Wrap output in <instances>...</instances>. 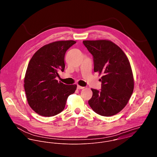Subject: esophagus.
<instances>
[{
  "label": "esophagus",
  "mask_w": 157,
  "mask_h": 157,
  "mask_svg": "<svg viewBox=\"0 0 157 157\" xmlns=\"http://www.w3.org/2000/svg\"><path fill=\"white\" fill-rule=\"evenodd\" d=\"M84 88H85V87H83V86L77 85V89H78V90H82V89H84Z\"/></svg>",
  "instance_id": "34e87169"
}]
</instances>
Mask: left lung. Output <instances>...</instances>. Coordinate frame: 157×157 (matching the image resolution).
I'll use <instances>...</instances> for the list:
<instances>
[{
	"label": "left lung",
	"mask_w": 157,
	"mask_h": 157,
	"mask_svg": "<svg viewBox=\"0 0 157 157\" xmlns=\"http://www.w3.org/2000/svg\"><path fill=\"white\" fill-rule=\"evenodd\" d=\"M93 56L94 72L103 74L101 90L91 89L88 103L97 113L109 117L120 112L134 90V82L129 61L122 49L106 40H85Z\"/></svg>",
	"instance_id": "8db88e82"
}]
</instances>
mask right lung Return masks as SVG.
I'll list each match as a JSON object with an SVG mask.
<instances>
[{
  "mask_svg": "<svg viewBox=\"0 0 157 157\" xmlns=\"http://www.w3.org/2000/svg\"><path fill=\"white\" fill-rule=\"evenodd\" d=\"M76 43L57 41L40 48L31 59L25 74L24 88L29 105L37 113L52 117L62 112L67 97L74 94L76 85L58 82L59 71H64L65 56Z\"/></svg>",
  "mask_w": 157,
  "mask_h": 157,
  "instance_id": "add662e5",
  "label": "right lung"
}]
</instances>
